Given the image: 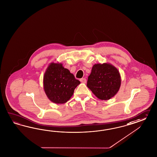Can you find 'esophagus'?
I'll list each match as a JSON object with an SVG mask.
<instances>
[{
  "label": "esophagus",
  "mask_w": 157,
  "mask_h": 157,
  "mask_svg": "<svg viewBox=\"0 0 157 157\" xmlns=\"http://www.w3.org/2000/svg\"><path fill=\"white\" fill-rule=\"evenodd\" d=\"M80 81L82 83H86V79L85 78H81L80 79Z\"/></svg>",
  "instance_id": "obj_1"
}]
</instances>
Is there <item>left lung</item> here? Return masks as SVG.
Returning a JSON list of instances; mask_svg holds the SVG:
<instances>
[{"instance_id":"left-lung-1","label":"left lung","mask_w":157,"mask_h":157,"mask_svg":"<svg viewBox=\"0 0 157 157\" xmlns=\"http://www.w3.org/2000/svg\"><path fill=\"white\" fill-rule=\"evenodd\" d=\"M121 82L116 67L110 63H98L92 67L87 86L98 99L108 100L117 93Z\"/></svg>"}]
</instances>
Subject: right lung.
Listing matches in <instances>:
<instances>
[{
  "label": "right lung",
  "instance_id": "add662e5",
  "mask_svg": "<svg viewBox=\"0 0 157 157\" xmlns=\"http://www.w3.org/2000/svg\"><path fill=\"white\" fill-rule=\"evenodd\" d=\"M80 83L61 63H51L43 78L44 91L48 99L55 104L67 102Z\"/></svg>",
  "mask_w": 157,
  "mask_h": 157
}]
</instances>
